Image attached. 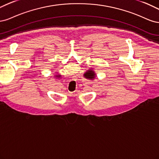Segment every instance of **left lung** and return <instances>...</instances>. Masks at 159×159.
<instances>
[{"instance_id":"1","label":"left lung","mask_w":159,"mask_h":159,"mask_svg":"<svg viewBox=\"0 0 159 159\" xmlns=\"http://www.w3.org/2000/svg\"><path fill=\"white\" fill-rule=\"evenodd\" d=\"M96 74L95 73L94 70H93V68H90V69L87 70L85 73L84 74V78L89 79V80H94V78L96 77Z\"/></svg>"}]
</instances>
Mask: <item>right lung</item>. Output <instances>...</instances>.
<instances>
[{
	"instance_id": "1",
	"label": "right lung",
	"mask_w": 159,
	"mask_h": 159,
	"mask_svg": "<svg viewBox=\"0 0 159 159\" xmlns=\"http://www.w3.org/2000/svg\"><path fill=\"white\" fill-rule=\"evenodd\" d=\"M55 76L56 78H58V79H59V78H61V75H59V74H58V75H55Z\"/></svg>"
}]
</instances>
